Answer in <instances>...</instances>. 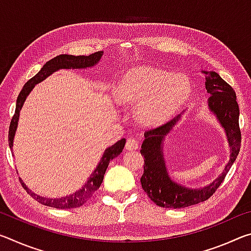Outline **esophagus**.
<instances>
[{
	"instance_id": "1",
	"label": "esophagus",
	"mask_w": 251,
	"mask_h": 251,
	"mask_svg": "<svg viewBox=\"0 0 251 251\" xmlns=\"http://www.w3.org/2000/svg\"><path fill=\"white\" fill-rule=\"evenodd\" d=\"M138 146H139V142L137 141V139L128 138L126 142L125 148H126V151H135V150H137Z\"/></svg>"
}]
</instances>
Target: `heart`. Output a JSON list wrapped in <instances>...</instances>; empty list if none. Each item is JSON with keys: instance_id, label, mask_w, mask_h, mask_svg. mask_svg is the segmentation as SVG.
Segmentation results:
<instances>
[{"instance_id": "obj_1", "label": "heart", "mask_w": 251, "mask_h": 251, "mask_svg": "<svg viewBox=\"0 0 251 251\" xmlns=\"http://www.w3.org/2000/svg\"><path fill=\"white\" fill-rule=\"evenodd\" d=\"M192 93L189 79L151 67H135L123 76L116 88L121 103L137 104L136 117L145 126H158L181 108Z\"/></svg>"}]
</instances>
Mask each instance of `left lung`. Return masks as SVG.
I'll return each instance as SVG.
<instances>
[{"instance_id": "obj_1", "label": "left lung", "mask_w": 251, "mask_h": 251, "mask_svg": "<svg viewBox=\"0 0 251 251\" xmlns=\"http://www.w3.org/2000/svg\"><path fill=\"white\" fill-rule=\"evenodd\" d=\"M206 77V90L210 97L208 99V107L226 131L229 146H230V159L218 178L201 189L186 188L177 184L168 176L166 164L164 160L163 143L169 131L179 121L180 115L174 117L165 124L147 130L144 136L145 141L142 144L141 152L144 156V174L141 178L142 187L151 201L156 205L165 208L189 207L207 201L222 184L236 160L240 151L241 133L239 128V106L233 88L220 77L214 71H202Z\"/></svg>"}]
</instances>
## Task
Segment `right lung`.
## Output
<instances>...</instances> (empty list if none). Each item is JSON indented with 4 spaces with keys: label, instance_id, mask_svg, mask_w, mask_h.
I'll use <instances>...</instances> for the list:
<instances>
[{
    "label": "right lung",
    "instance_id": "1",
    "mask_svg": "<svg viewBox=\"0 0 251 251\" xmlns=\"http://www.w3.org/2000/svg\"><path fill=\"white\" fill-rule=\"evenodd\" d=\"M101 55H103V52H101V50L93 53L91 55H88V56H84V55H80V56H74V55H67V54L58 55V56L50 59L49 62H46L39 73L29 80H27L26 84L24 85L22 91H21V93L18 96L15 113L13 117H12L10 129H8V145H10L11 150L13 148V139L15 136V130L18 128L20 110L22 108V106L24 104L25 100H26L27 95L33 90V87L35 86L37 83L44 80L50 74H53L54 72H56L61 69L75 70V69H86V67L94 66L100 62ZM125 143H126V139L122 138L121 141H118L116 144H114L113 146L108 147L107 150L105 151L103 157L100 158V164L97 165L96 169L93 172L91 177L88 178V180L85 182V185L80 189L76 190V192L73 194L67 195V196L61 197V198L42 197V196H39V195L34 194L31 189L27 188V186L24 184L21 178H20V182L21 185L23 186V188L26 190L29 196L33 197L35 201L42 203V205L58 208V209H70V208L79 207L82 206L84 202H86L87 199L91 198L93 196V194L100 188L101 181L104 179L105 172L108 167L109 161L121 154L123 151V148L125 146Z\"/></svg>",
    "mask_w": 251,
    "mask_h": 251
}]
</instances>
